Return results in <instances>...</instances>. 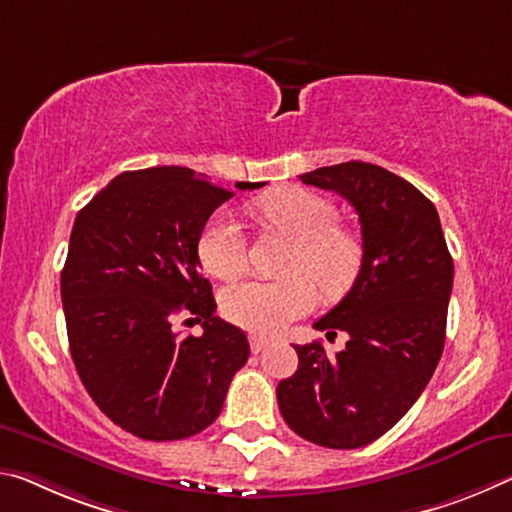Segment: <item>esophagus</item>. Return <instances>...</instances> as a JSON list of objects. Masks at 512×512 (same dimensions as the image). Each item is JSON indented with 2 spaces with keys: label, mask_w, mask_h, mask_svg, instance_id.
Returning a JSON list of instances; mask_svg holds the SVG:
<instances>
[{
  "label": "esophagus",
  "mask_w": 512,
  "mask_h": 512,
  "mask_svg": "<svg viewBox=\"0 0 512 512\" xmlns=\"http://www.w3.org/2000/svg\"><path fill=\"white\" fill-rule=\"evenodd\" d=\"M266 346H269V339L266 337H259V335L250 337V348H253V353H262Z\"/></svg>",
  "instance_id": "obj_1"
}]
</instances>
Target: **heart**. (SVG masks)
<instances>
[{
	"label": "heart",
	"mask_w": 512,
	"mask_h": 512,
	"mask_svg": "<svg viewBox=\"0 0 512 512\" xmlns=\"http://www.w3.org/2000/svg\"><path fill=\"white\" fill-rule=\"evenodd\" d=\"M257 214L278 227L296 248L287 280H248L223 291L221 310L237 326L275 335L316 305V286L337 296L353 285L362 264L360 239L337 223V207L303 186H285L257 200ZM198 257L218 280H237L248 269V248L239 223L227 214L209 218L198 237Z\"/></svg>",
	"instance_id": "obj_1"
}]
</instances>
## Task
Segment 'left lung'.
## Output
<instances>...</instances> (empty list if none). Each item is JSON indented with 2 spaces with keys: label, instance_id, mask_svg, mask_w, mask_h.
I'll return each mask as SVG.
<instances>
[{
  "label": "left lung",
  "instance_id": "left-lung-1",
  "mask_svg": "<svg viewBox=\"0 0 512 512\" xmlns=\"http://www.w3.org/2000/svg\"><path fill=\"white\" fill-rule=\"evenodd\" d=\"M351 202L362 264L348 294L314 323L348 332L328 358L321 342L294 346L298 369L278 383L291 431L328 449H358L412 408L440 362L453 259L431 200L376 164L346 161L300 175Z\"/></svg>",
  "mask_w": 512,
  "mask_h": 512
}]
</instances>
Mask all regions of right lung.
Listing matches in <instances>:
<instances>
[{
	"mask_svg": "<svg viewBox=\"0 0 512 512\" xmlns=\"http://www.w3.org/2000/svg\"><path fill=\"white\" fill-rule=\"evenodd\" d=\"M232 196L191 168L127 170L72 225L61 271L72 362L97 408L141 440H184L214 424L250 355L246 332L214 314L198 257L202 227ZM180 311L203 321L200 338L172 328Z\"/></svg>",
	"mask_w": 512,
	"mask_h": 512,
	"instance_id": "obj_1",
	"label": "right lung"
}]
</instances>
